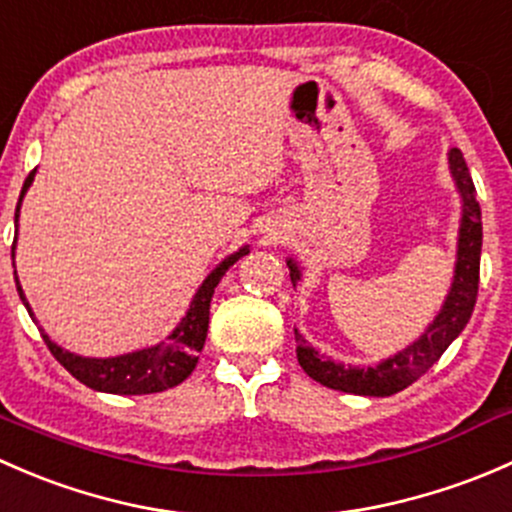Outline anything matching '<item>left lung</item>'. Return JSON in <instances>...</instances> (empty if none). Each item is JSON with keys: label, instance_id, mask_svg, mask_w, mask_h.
<instances>
[{"label": "left lung", "instance_id": "8db88e82", "mask_svg": "<svg viewBox=\"0 0 512 512\" xmlns=\"http://www.w3.org/2000/svg\"><path fill=\"white\" fill-rule=\"evenodd\" d=\"M449 170L453 182H456L458 194H461V226H458V249H456V268H453V281L441 305L439 315L429 328L421 333L419 340L404 347L397 355L387 357L374 367H352L333 362L330 357L318 355L315 347H310L295 330V352L298 362L308 377L315 382L325 384L340 392L362 394V397H392L402 392L409 384L416 382L441 355L446 347L461 335L466 323L471 320L473 305L478 295V273H481V244H483V224L481 207L476 199V187H473L471 172H468L466 160L461 150L453 147L449 152ZM293 286L300 281V268L293 258H288Z\"/></svg>", "mask_w": 512, "mask_h": 512}]
</instances>
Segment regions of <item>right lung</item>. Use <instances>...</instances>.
Masks as SVG:
<instances>
[{"instance_id": "1", "label": "right lung", "mask_w": 512, "mask_h": 512, "mask_svg": "<svg viewBox=\"0 0 512 512\" xmlns=\"http://www.w3.org/2000/svg\"><path fill=\"white\" fill-rule=\"evenodd\" d=\"M36 170L29 172L24 187H21L17 214H14V226H19V207L21 199H24L26 189L34 182ZM17 246V239H14ZM14 246H12V258H14ZM249 254V246H241L239 251H234L231 256H226L224 261L204 278V283L199 286V291L194 293L192 303H189L187 315L182 318V323L172 330V335H167L165 342L160 345L145 347V350L128 352V355L118 357H81L73 355V352L63 350L56 345L49 335L41 330L46 347L51 350V355L66 367L78 382H83L86 387L98 389V392H110V394H152V392H165V389L177 387L179 382L192 374L197 367L199 352H202L204 340H207L209 330V303H212L214 288L219 286L221 276L239 261L241 256ZM14 281H17V291L21 303L26 305L29 315L34 318L29 308V300H26L24 291H21V283L14 271ZM36 320V318H34Z\"/></svg>"}]
</instances>
